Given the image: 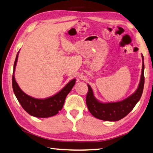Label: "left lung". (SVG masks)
<instances>
[{
	"instance_id": "1",
	"label": "left lung",
	"mask_w": 153,
	"mask_h": 153,
	"mask_svg": "<svg viewBox=\"0 0 153 153\" xmlns=\"http://www.w3.org/2000/svg\"><path fill=\"white\" fill-rule=\"evenodd\" d=\"M142 59L144 60L143 55ZM144 68V61H143L141 80L138 88L134 94L123 101L106 104L100 102L94 98L91 87L88 85V90L86 94V103L92 116L99 120L110 121L120 120L126 117L135 106L142 96L145 83Z\"/></svg>"
}]
</instances>
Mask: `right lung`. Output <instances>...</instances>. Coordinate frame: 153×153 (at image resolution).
<instances>
[{"label": "right lung", "instance_id": "add662e5", "mask_svg": "<svg viewBox=\"0 0 153 153\" xmlns=\"http://www.w3.org/2000/svg\"><path fill=\"white\" fill-rule=\"evenodd\" d=\"M18 53L14 64L12 82L14 94L22 107L31 116L37 117H49L58 114L59 111L63 108L65 98L73 88L76 82V79L70 81L60 92L51 97L45 99H36L31 97L25 94L15 80L14 73L18 60Z\"/></svg>", "mask_w": 153, "mask_h": 153}]
</instances>
